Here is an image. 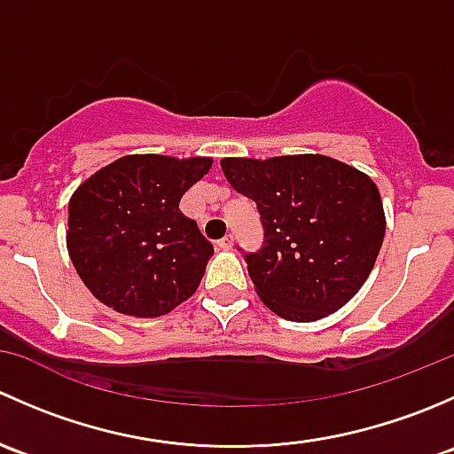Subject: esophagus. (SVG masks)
Instances as JSON below:
<instances>
[{
    "label": "esophagus",
    "instance_id": "34e87169",
    "mask_svg": "<svg viewBox=\"0 0 454 454\" xmlns=\"http://www.w3.org/2000/svg\"><path fill=\"white\" fill-rule=\"evenodd\" d=\"M232 246H235V237L232 235H226L223 239L217 241V248H222V250H231Z\"/></svg>",
    "mask_w": 454,
    "mask_h": 454
}]
</instances>
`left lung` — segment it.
Instances as JSON below:
<instances>
[{"label":"left lung","instance_id":"8db88e82","mask_svg":"<svg viewBox=\"0 0 454 454\" xmlns=\"http://www.w3.org/2000/svg\"><path fill=\"white\" fill-rule=\"evenodd\" d=\"M222 171L261 215L263 246L244 259L256 294L274 314L309 323L354 299L387 231L369 176L318 153L223 158Z\"/></svg>","mask_w":454,"mask_h":454}]
</instances>
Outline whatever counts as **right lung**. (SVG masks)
<instances>
[{"label": "right lung", "instance_id": "right-lung-1", "mask_svg": "<svg viewBox=\"0 0 454 454\" xmlns=\"http://www.w3.org/2000/svg\"><path fill=\"white\" fill-rule=\"evenodd\" d=\"M210 167V158L136 153L76 189L67 206V253L100 303L155 318L195 294L213 246L180 213V200Z\"/></svg>", "mask_w": 454, "mask_h": 454}]
</instances>
